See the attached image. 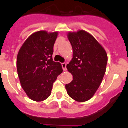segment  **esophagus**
<instances>
[{
    "label": "esophagus",
    "mask_w": 128,
    "mask_h": 128,
    "mask_svg": "<svg viewBox=\"0 0 128 128\" xmlns=\"http://www.w3.org/2000/svg\"><path fill=\"white\" fill-rule=\"evenodd\" d=\"M62 65L63 70H64V71L66 70V64L65 63H63V64H62Z\"/></svg>",
    "instance_id": "1"
}]
</instances>
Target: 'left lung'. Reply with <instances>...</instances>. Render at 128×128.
Masks as SVG:
<instances>
[{
  "instance_id": "1",
  "label": "left lung",
  "mask_w": 128,
  "mask_h": 128,
  "mask_svg": "<svg viewBox=\"0 0 128 128\" xmlns=\"http://www.w3.org/2000/svg\"><path fill=\"white\" fill-rule=\"evenodd\" d=\"M67 36L73 55L66 68L73 80L65 88L72 99L85 102L94 96L102 83L106 70V52L93 35L84 30L70 32Z\"/></svg>"
}]
</instances>
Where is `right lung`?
<instances>
[{"mask_svg": "<svg viewBox=\"0 0 128 128\" xmlns=\"http://www.w3.org/2000/svg\"><path fill=\"white\" fill-rule=\"evenodd\" d=\"M58 32H36L28 37L17 55L20 82L30 100L42 102L52 93L53 84L63 72L59 62L53 61L54 46Z\"/></svg>", "mask_w": 128, "mask_h": 128, "instance_id": "1", "label": "right lung"}]
</instances>
